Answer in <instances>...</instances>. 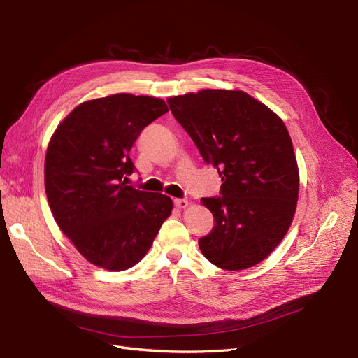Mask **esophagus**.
Instances as JSON below:
<instances>
[{
  "instance_id": "1",
  "label": "esophagus",
  "mask_w": 358,
  "mask_h": 358,
  "mask_svg": "<svg viewBox=\"0 0 358 358\" xmlns=\"http://www.w3.org/2000/svg\"><path fill=\"white\" fill-rule=\"evenodd\" d=\"M174 204L177 206L178 209H185L187 206H189V201L184 200V199H176V200H174Z\"/></svg>"
}]
</instances>
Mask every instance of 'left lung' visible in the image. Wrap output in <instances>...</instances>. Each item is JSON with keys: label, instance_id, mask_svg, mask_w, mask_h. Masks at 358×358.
Listing matches in <instances>:
<instances>
[{"label": "left lung", "instance_id": "left-lung-1", "mask_svg": "<svg viewBox=\"0 0 358 358\" xmlns=\"http://www.w3.org/2000/svg\"><path fill=\"white\" fill-rule=\"evenodd\" d=\"M166 101L223 181L219 197L201 199L215 227L199 239L200 251L223 270L258 264L287 234L297 204L299 169L283 120L243 91L201 90Z\"/></svg>", "mask_w": 358, "mask_h": 358}]
</instances>
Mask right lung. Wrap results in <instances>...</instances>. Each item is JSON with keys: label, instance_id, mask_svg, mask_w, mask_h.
Returning a JSON list of instances; mask_svg holds the SVG:
<instances>
[{"label": "right lung", "instance_id": "add662e5", "mask_svg": "<svg viewBox=\"0 0 358 358\" xmlns=\"http://www.w3.org/2000/svg\"><path fill=\"white\" fill-rule=\"evenodd\" d=\"M168 111L164 100L115 94L75 107L56 127L45 158V189L61 231L91 264L134 267L171 215L173 200L126 185L129 152Z\"/></svg>", "mask_w": 358, "mask_h": 358}]
</instances>
